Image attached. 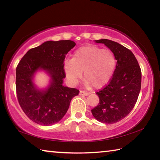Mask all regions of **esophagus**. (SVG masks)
I'll list each match as a JSON object with an SVG mask.
<instances>
[{"label": "esophagus", "instance_id": "esophagus-1", "mask_svg": "<svg viewBox=\"0 0 160 160\" xmlns=\"http://www.w3.org/2000/svg\"><path fill=\"white\" fill-rule=\"evenodd\" d=\"M80 95H85V96H87V95H88V94H89V92H87V91L80 90Z\"/></svg>", "mask_w": 160, "mask_h": 160}]
</instances>
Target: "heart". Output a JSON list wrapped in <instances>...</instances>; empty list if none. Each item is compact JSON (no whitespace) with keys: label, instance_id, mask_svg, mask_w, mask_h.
I'll use <instances>...</instances> for the list:
<instances>
[{"label":"heart","instance_id":"1","mask_svg":"<svg viewBox=\"0 0 160 160\" xmlns=\"http://www.w3.org/2000/svg\"><path fill=\"white\" fill-rule=\"evenodd\" d=\"M116 66V59L112 51L89 45L75 51L71 60L65 62L64 70L72 84L78 82L84 71L87 83L99 89L109 82Z\"/></svg>","mask_w":160,"mask_h":160}]
</instances>
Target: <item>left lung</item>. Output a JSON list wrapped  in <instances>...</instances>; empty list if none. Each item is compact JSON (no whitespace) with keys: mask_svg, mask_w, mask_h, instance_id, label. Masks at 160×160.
Returning <instances> with one entry per match:
<instances>
[{"mask_svg":"<svg viewBox=\"0 0 160 160\" xmlns=\"http://www.w3.org/2000/svg\"><path fill=\"white\" fill-rule=\"evenodd\" d=\"M95 42L106 45L117 61L109 82L96 92L99 102L92 113L100 122L114 123L128 116L135 107L141 88V69L128 48L106 39Z\"/></svg>","mask_w":160,"mask_h":160,"instance_id":"left-lung-1","label":"left lung"}]
</instances>
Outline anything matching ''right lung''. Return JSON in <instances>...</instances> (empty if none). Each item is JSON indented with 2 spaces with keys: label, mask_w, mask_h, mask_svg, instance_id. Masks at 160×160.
<instances>
[{
  "label": "right lung",
  "mask_w": 160,
  "mask_h": 160,
  "mask_svg": "<svg viewBox=\"0 0 160 160\" xmlns=\"http://www.w3.org/2000/svg\"><path fill=\"white\" fill-rule=\"evenodd\" d=\"M75 46L70 40L48 41L29 49L16 68V93L24 113L34 123L50 126L58 122L68 109L71 99L79 94L75 88L63 85L66 78V54ZM45 69L52 78L45 91H38L32 82L34 72Z\"/></svg>",
  "instance_id": "1"
}]
</instances>
